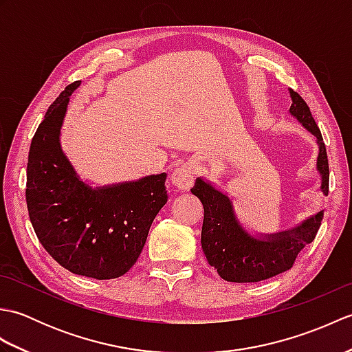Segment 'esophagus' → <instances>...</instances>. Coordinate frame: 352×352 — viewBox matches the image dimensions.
<instances>
[{"instance_id":"1","label":"esophagus","mask_w":352,"mask_h":352,"mask_svg":"<svg viewBox=\"0 0 352 352\" xmlns=\"http://www.w3.org/2000/svg\"><path fill=\"white\" fill-rule=\"evenodd\" d=\"M195 180V170L192 163H183L170 174V182L178 190H189Z\"/></svg>"}]
</instances>
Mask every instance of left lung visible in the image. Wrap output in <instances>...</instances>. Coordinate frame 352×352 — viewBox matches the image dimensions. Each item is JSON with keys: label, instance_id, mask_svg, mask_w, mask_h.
Instances as JSON below:
<instances>
[{"label": "left lung", "instance_id": "obj_1", "mask_svg": "<svg viewBox=\"0 0 352 352\" xmlns=\"http://www.w3.org/2000/svg\"><path fill=\"white\" fill-rule=\"evenodd\" d=\"M289 95L292 100L290 116L315 138L319 190L328 195L330 170L322 134L301 96L292 89H289ZM190 192L199 198L204 207L201 246L206 258L226 281L256 283L289 271L298 252L315 241L324 218V210H319L292 228L258 233L245 227L237 218L233 198L207 178L198 177Z\"/></svg>", "mask_w": 352, "mask_h": 352}]
</instances>
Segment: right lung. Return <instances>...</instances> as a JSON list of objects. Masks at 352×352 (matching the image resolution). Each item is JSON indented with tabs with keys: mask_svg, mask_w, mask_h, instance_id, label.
<instances>
[{
	"mask_svg": "<svg viewBox=\"0 0 352 352\" xmlns=\"http://www.w3.org/2000/svg\"><path fill=\"white\" fill-rule=\"evenodd\" d=\"M65 87L32 140L25 199L39 242L58 265L77 275L111 280L130 271L144 250L157 213L168 203L166 172L139 180L94 186L62 148L69 96Z\"/></svg>",
	"mask_w": 352,
	"mask_h": 352,
	"instance_id": "obj_1",
	"label": "right lung"
}]
</instances>
